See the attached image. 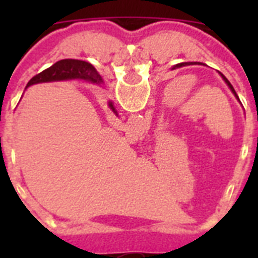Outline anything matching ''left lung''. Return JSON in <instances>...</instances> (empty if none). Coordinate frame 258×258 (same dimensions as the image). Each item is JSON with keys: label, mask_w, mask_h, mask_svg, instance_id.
<instances>
[{"label": "left lung", "mask_w": 258, "mask_h": 258, "mask_svg": "<svg viewBox=\"0 0 258 258\" xmlns=\"http://www.w3.org/2000/svg\"><path fill=\"white\" fill-rule=\"evenodd\" d=\"M190 64H202V63H199V61H184V63H178V64H175L174 67H173V70H175V68H179V67H183V66H190ZM220 75H221V76H222L223 81H225V83L227 84V86H229V88H230V90H231V92L234 93V95H235V97H236V99H238V101H239L238 95H236L235 90H234V88H232V85H231V84H230V81H229V80H227L226 77L223 76V75L221 74V72H220Z\"/></svg>", "instance_id": "8db88e82"}]
</instances>
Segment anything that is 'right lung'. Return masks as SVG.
I'll list each match as a JSON object with an SVG mask.
<instances>
[{"label":"right lung","mask_w":258,"mask_h":258,"mask_svg":"<svg viewBox=\"0 0 258 258\" xmlns=\"http://www.w3.org/2000/svg\"><path fill=\"white\" fill-rule=\"evenodd\" d=\"M88 80L92 83H97L101 80L97 70L89 61L79 60V59H63L56 61L55 64L46 68L41 74L36 75L29 80L28 86L38 83H50V81H63V80ZM109 107L116 113L112 102H109Z\"/></svg>","instance_id":"obj_1"}]
</instances>
